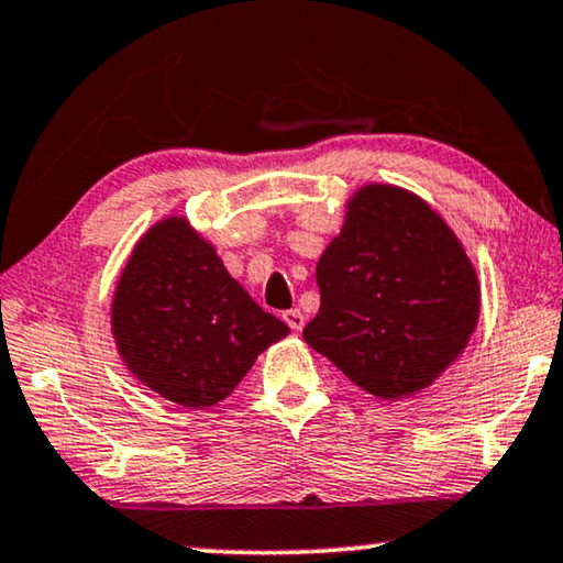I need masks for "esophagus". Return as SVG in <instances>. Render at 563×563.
Wrapping results in <instances>:
<instances>
[{
  "label": "esophagus",
  "instance_id": "34e87169",
  "mask_svg": "<svg viewBox=\"0 0 563 563\" xmlns=\"http://www.w3.org/2000/svg\"><path fill=\"white\" fill-rule=\"evenodd\" d=\"M283 321L288 323L292 331H303V325H306V316L300 313L298 308H290V310H285V313H283Z\"/></svg>",
  "mask_w": 563,
  "mask_h": 563
}]
</instances>
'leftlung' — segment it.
I'll return each mask as SVG.
<instances>
[{
	"instance_id": "obj_1",
	"label": "left lung",
	"mask_w": 563,
	"mask_h": 563,
	"mask_svg": "<svg viewBox=\"0 0 563 563\" xmlns=\"http://www.w3.org/2000/svg\"><path fill=\"white\" fill-rule=\"evenodd\" d=\"M321 308L306 343L379 399L440 379L481 318V280L463 242L415 191L364 184L316 265Z\"/></svg>"
}]
</instances>
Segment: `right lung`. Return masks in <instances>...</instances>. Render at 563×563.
<instances>
[{
	"label": "right lung",
	"mask_w": 563,
	"mask_h": 563,
	"mask_svg": "<svg viewBox=\"0 0 563 563\" xmlns=\"http://www.w3.org/2000/svg\"><path fill=\"white\" fill-rule=\"evenodd\" d=\"M121 362L158 397L187 409L228 399L255 358L290 333L232 278L184 214L151 224L111 300Z\"/></svg>",
	"instance_id": "obj_1"
}]
</instances>
